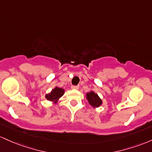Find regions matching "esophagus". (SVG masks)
I'll return each mask as SVG.
<instances>
[{"mask_svg":"<svg viewBox=\"0 0 152 152\" xmlns=\"http://www.w3.org/2000/svg\"><path fill=\"white\" fill-rule=\"evenodd\" d=\"M79 88H80L79 85H72V86L71 87V88L72 90H78L79 89Z\"/></svg>","mask_w":152,"mask_h":152,"instance_id":"1","label":"esophagus"}]
</instances>
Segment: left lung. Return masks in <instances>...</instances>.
Wrapping results in <instances>:
<instances>
[{"mask_svg":"<svg viewBox=\"0 0 152 152\" xmlns=\"http://www.w3.org/2000/svg\"><path fill=\"white\" fill-rule=\"evenodd\" d=\"M86 98L90 105L93 108H98L103 103V101H102V100L100 98L98 94L94 93L93 91H90V93H87Z\"/></svg>","mask_w":152,"mask_h":152,"instance_id":"1","label":"left lung"}]
</instances>
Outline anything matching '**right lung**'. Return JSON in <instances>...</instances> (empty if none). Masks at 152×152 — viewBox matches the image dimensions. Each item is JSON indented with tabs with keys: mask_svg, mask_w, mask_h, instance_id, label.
<instances>
[{
	"mask_svg": "<svg viewBox=\"0 0 152 152\" xmlns=\"http://www.w3.org/2000/svg\"><path fill=\"white\" fill-rule=\"evenodd\" d=\"M64 93V90L62 88H58L56 87L55 88L52 89L50 93L47 94L45 95V98L47 100H49V101L54 102V103H56L57 102V100H59V98L62 96Z\"/></svg>",
	"mask_w": 152,
	"mask_h": 152,
	"instance_id": "obj_1",
	"label": "right lung"
}]
</instances>
